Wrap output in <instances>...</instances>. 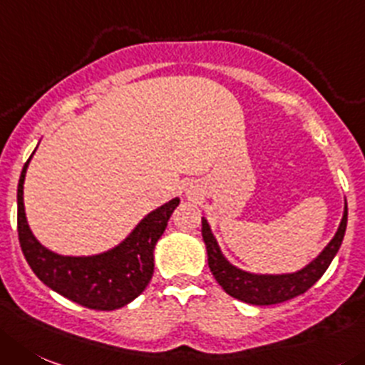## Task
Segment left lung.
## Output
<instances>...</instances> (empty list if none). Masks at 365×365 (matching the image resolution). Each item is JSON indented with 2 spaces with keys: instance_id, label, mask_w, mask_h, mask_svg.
Here are the masks:
<instances>
[{
  "instance_id": "8db88e82",
  "label": "left lung",
  "mask_w": 365,
  "mask_h": 365,
  "mask_svg": "<svg viewBox=\"0 0 365 365\" xmlns=\"http://www.w3.org/2000/svg\"><path fill=\"white\" fill-rule=\"evenodd\" d=\"M202 236L207 245V255H209V268L214 277H216V281L220 282L221 288L237 301L255 306H268L290 301V299L304 294L328 270L333 257H335L340 245H342L344 234H346L347 205L335 237L329 241V245L322 250V254L302 270L284 275H254L232 267L221 254L207 220H202Z\"/></svg>"
}]
</instances>
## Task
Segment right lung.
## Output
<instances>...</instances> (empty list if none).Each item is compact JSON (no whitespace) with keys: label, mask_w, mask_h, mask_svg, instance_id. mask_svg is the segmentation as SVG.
I'll list each match as a JSON object with an SVG mask.
<instances>
[{"label":"right lung","mask_w":365,"mask_h":365,"mask_svg":"<svg viewBox=\"0 0 365 365\" xmlns=\"http://www.w3.org/2000/svg\"><path fill=\"white\" fill-rule=\"evenodd\" d=\"M29 162L30 158L23 165L18 183V236L23 255L34 274L53 292L90 309L110 312L138 297L155 272L153 250L156 241L180 205V200H171L148 214L128 240L113 250L91 257H64L44 248L26 223L23 183Z\"/></svg>","instance_id":"obj_1"}]
</instances>
